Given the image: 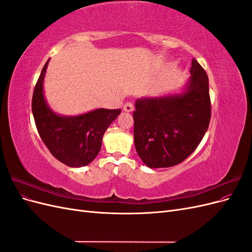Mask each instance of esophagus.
I'll return each mask as SVG.
<instances>
[{
    "mask_svg": "<svg viewBox=\"0 0 252 252\" xmlns=\"http://www.w3.org/2000/svg\"><path fill=\"white\" fill-rule=\"evenodd\" d=\"M124 110L127 111V112H130L133 110V104L131 102H127L125 105H124Z\"/></svg>",
    "mask_w": 252,
    "mask_h": 252,
    "instance_id": "esophagus-1",
    "label": "esophagus"
}]
</instances>
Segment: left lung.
I'll return each mask as SVG.
<instances>
[{"instance_id":"1","label":"left lung","mask_w":252,"mask_h":252,"mask_svg":"<svg viewBox=\"0 0 252 252\" xmlns=\"http://www.w3.org/2000/svg\"><path fill=\"white\" fill-rule=\"evenodd\" d=\"M190 73L185 93L135 101L134 146L149 168L182 163L207 131L211 117L207 73L195 59Z\"/></svg>"}]
</instances>
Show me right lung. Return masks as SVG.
<instances>
[{
	"instance_id": "right-lung-1",
	"label": "right lung",
	"mask_w": 252,
	"mask_h": 252,
	"mask_svg": "<svg viewBox=\"0 0 252 252\" xmlns=\"http://www.w3.org/2000/svg\"><path fill=\"white\" fill-rule=\"evenodd\" d=\"M49 60L44 65L32 95V114L42 141L60 162L69 167L91 163L98 155L106 129L121 109L100 108L75 117L53 112L45 100L43 82Z\"/></svg>"
}]
</instances>
